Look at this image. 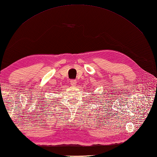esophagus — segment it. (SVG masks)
<instances>
[{
  "label": "esophagus",
  "instance_id": "34e87169",
  "mask_svg": "<svg viewBox=\"0 0 157 157\" xmlns=\"http://www.w3.org/2000/svg\"><path fill=\"white\" fill-rule=\"evenodd\" d=\"M76 82H77V81H76V80H75V79H72V80H71V81H70V83H71V85L72 86L76 85Z\"/></svg>",
  "mask_w": 157,
  "mask_h": 157
}]
</instances>
